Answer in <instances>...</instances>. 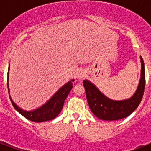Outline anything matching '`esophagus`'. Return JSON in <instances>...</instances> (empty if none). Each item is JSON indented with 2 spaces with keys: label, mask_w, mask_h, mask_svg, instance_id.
Here are the masks:
<instances>
[{
  "label": "esophagus",
  "mask_w": 151,
  "mask_h": 151,
  "mask_svg": "<svg viewBox=\"0 0 151 151\" xmlns=\"http://www.w3.org/2000/svg\"><path fill=\"white\" fill-rule=\"evenodd\" d=\"M85 76V72H84V71H83V70H81L80 72L78 73V78H79V79H82V78H84Z\"/></svg>",
  "instance_id": "1"
}]
</instances>
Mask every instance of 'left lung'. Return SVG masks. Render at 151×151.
Returning <instances> with one entry per match:
<instances>
[{"label":"left lung","instance_id":"left-lung-1","mask_svg":"<svg viewBox=\"0 0 151 151\" xmlns=\"http://www.w3.org/2000/svg\"><path fill=\"white\" fill-rule=\"evenodd\" d=\"M145 69L141 57V78L136 92L130 99L114 101L108 99L93 84L88 81H83L88 103L92 112L98 118L106 121H116L130 115L139 105L145 89Z\"/></svg>","mask_w":151,"mask_h":151}]
</instances>
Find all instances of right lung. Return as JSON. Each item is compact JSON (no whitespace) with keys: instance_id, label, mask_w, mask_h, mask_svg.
I'll return each instance as SVG.
<instances>
[{"instance_id":"right-lung-1","label":"right lung","mask_w":151,"mask_h":151,"mask_svg":"<svg viewBox=\"0 0 151 151\" xmlns=\"http://www.w3.org/2000/svg\"><path fill=\"white\" fill-rule=\"evenodd\" d=\"M72 81H73V80L64 85L45 105L34 111H26V110H22L15 105L12 99H11V102L18 112L20 113L23 117L31 122H42L50 121V120L54 119L55 117H56L59 113L61 112L64 102L73 88Z\"/></svg>"}]
</instances>
